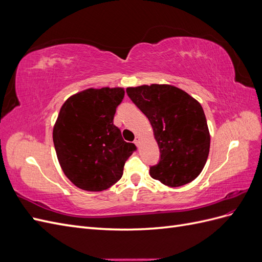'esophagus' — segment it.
<instances>
[{
	"label": "esophagus",
	"instance_id": "obj_1",
	"mask_svg": "<svg viewBox=\"0 0 262 262\" xmlns=\"http://www.w3.org/2000/svg\"><path fill=\"white\" fill-rule=\"evenodd\" d=\"M141 137H136V140H134V144H136L137 146H140V143H141Z\"/></svg>",
	"mask_w": 262,
	"mask_h": 262
}]
</instances>
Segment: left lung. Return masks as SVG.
<instances>
[{"label":"left lung","instance_id":"1","mask_svg":"<svg viewBox=\"0 0 262 262\" xmlns=\"http://www.w3.org/2000/svg\"><path fill=\"white\" fill-rule=\"evenodd\" d=\"M128 96L150 122L161 161L149 168L152 178L176 188L200 175L210 152V132L201 104L168 84L126 89Z\"/></svg>","mask_w":262,"mask_h":262}]
</instances>
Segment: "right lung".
I'll return each instance as SVG.
<instances>
[{"label": "right lung", "instance_id": "obj_1", "mask_svg": "<svg viewBox=\"0 0 262 262\" xmlns=\"http://www.w3.org/2000/svg\"><path fill=\"white\" fill-rule=\"evenodd\" d=\"M123 97V87H91L70 96L55 120L52 138L59 164L68 179L85 191L115 185L137 149L114 124Z\"/></svg>", "mask_w": 262, "mask_h": 262}]
</instances>
